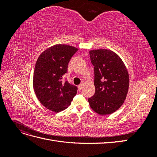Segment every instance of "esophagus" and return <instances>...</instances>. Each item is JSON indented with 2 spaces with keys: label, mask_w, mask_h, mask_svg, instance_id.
<instances>
[{
  "label": "esophagus",
  "mask_w": 157,
  "mask_h": 157,
  "mask_svg": "<svg viewBox=\"0 0 157 157\" xmlns=\"http://www.w3.org/2000/svg\"><path fill=\"white\" fill-rule=\"evenodd\" d=\"M78 90H81L82 88H83V84H79L78 86Z\"/></svg>",
  "instance_id": "34e87169"
}]
</instances>
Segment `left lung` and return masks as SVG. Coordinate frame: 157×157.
<instances>
[{
	"label": "left lung",
	"mask_w": 157,
	"mask_h": 157,
	"mask_svg": "<svg viewBox=\"0 0 157 157\" xmlns=\"http://www.w3.org/2000/svg\"><path fill=\"white\" fill-rule=\"evenodd\" d=\"M94 65L96 92L88 98L90 106L101 115L115 112L124 102L129 88V75L122 60L106 49L89 52Z\"/></svg>",
	"instance_id": "1"
}]
</instances>
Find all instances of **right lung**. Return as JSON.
<instances>
[{
    "instance_id": "right-lung-1",
    "label": "right lung",
    "mask_w": 157,
    "mask_h": 157,
    "mask_svg": "<svg viewBox=\"0 0 157 157\" xmlns=\"http://www.w3.org/2000/svg\"><path fill=\"white\" fill-rule=\"evenodd\" d=\"M78 50L75 47L56 44L39 56L33 75V88L37 98L46 108L56 113L67 108L77 94V87L63 76L67 73L68 63Z\"/></svg>"
}]
</instances>
